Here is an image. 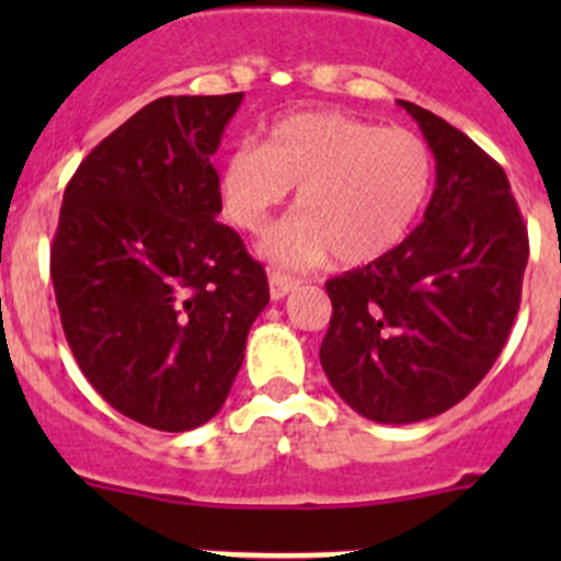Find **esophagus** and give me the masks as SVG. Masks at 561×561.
Returning <instances> with one entry per match:
<instances>
[{
    "instance_id": "34e87169",
    "label": "esophagus",
    "mask_w": 561,
    "mask_h": 561,
    "mask_svg": "<svg viewBox=\"0 0 561 561\" xmlns=\"http://www.w3.org/2000/svg\"><path fill=\"white\" fill-rule=\"evenodd\" d=\"M298 287V282L296 279H290V276H285V274H268V290H271V298H274V301H282V298L287 296V293H293Z\"/></svg>"
}]
</instances>
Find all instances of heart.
<instances>
[{
  "instance_id": "obj_1",
  "label": "heart",
  "mask_w": 561,
  "mask_h": 561,
  "mask_svg": "<svg viewBox=\"0 0 561 561\" xmlns=\"http://www.w3.org/2000/svg\"><path fill=\"white\" fill-rule=\"evenodd\" d=\"M219 203L236 228L263 233L298 186V211L263 244L274 263L366 265L410 233L432 186V154L412 129L377 127L344 111H296L219 168Z\"/></svg>"
}]
</instances>
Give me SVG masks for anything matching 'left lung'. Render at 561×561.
<instances>
[{
    "label": "left lung",
    "instance_id": "obj_1",
    "mask_svg": "<svg viewBox=\"0 0 561 561\" xmlns=\"http://www.w3.org/2000/svg\"><path fill=\"white\" fill-rule=\"evenodd\" d=\"M421 127L437 186L393 252L325 282L328 382L375 423L458 404L494 366L522 304L529 241L507 175L461 129L399 100Z\"/></svg>",
    "mask_w": 561,
    "mask_h": 561
}]
</instances>
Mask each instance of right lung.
<instances>
[{
	"instance_id": "right-lung-1",
	"label": "right lung",
	"mask_w": 561,
	"mask_h": 561,
	"mask_svg": "<svg viewBox=\"0 0 561 561\" xmlns=\"http://www.w3.org/2000/svg\"><path fill=\"white\" fill-rule=\"evenodd\" d=\"M244 94L160 98L78 165L50 247L61 328L122 415L190 432L222 410L268 279L217 222L211 157Z\"/></svg>"
}]
</instances>
